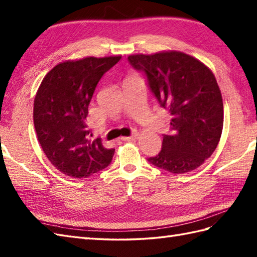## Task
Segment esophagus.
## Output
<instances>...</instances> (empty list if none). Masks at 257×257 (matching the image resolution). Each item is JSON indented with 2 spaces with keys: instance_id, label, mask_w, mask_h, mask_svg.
<instances>
[{
  "instance_id": "esophagus-1",
  "label": "esophagus",
  "mask_w": 257,
  "mask_h": 257,
  "mask_svg": "<svg viewBox=\"0 0 257 257\" xmlns=\"http://www.w3.org/2000/svg\"><path fill=\"white\" fill-rule=\"evenodd\" d=\"M137 138H138V134H133L132 136H129V137H121L120 139L123 141H130V140H136Z\"/></svg>"
}]
</instances>
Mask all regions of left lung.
Segmentation results:
<instances>
[{
    "instance_id": "8db88e82",
    "label": "left lung",
    "mask_w": 257,
    "mask_h": 257,
    "mask_svg": "<svg viewBox=\"0 0 257 257\" xmlns=\"http://www.w3.org/2000/svg\"><path fill=\"white\" fill-rule=\"evenodd\" d=\"M128 62L145 74L158 102L171 114V134L163 135L161 151L148 161L174 174L199 168L216 149L223 129L214 75L199 59L177 51L130 55Z\"/></svg>"
}]
</instances>
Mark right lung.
I'll return each instance as SVG.
<instances>
[{"mask_svg": "<svg viewBox=\"0 0 257 257\" xmlns=\"http://www.w3.org/2000/svg\"><path fill=\"white\" fill-rule=\"evenodd\" d=\"M121 56L86 57L56 65L42 80L33 119L43 151L65 176L88 178L107 168L114 149L91 140L88 106L100 78Z\"/></svg>", "mask_w": 257, "mask_h": 257, "instance_id": "add662e5", "label": "right lung"}]
</instances>
